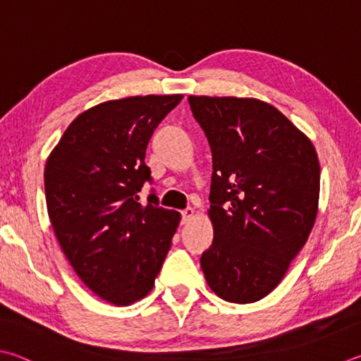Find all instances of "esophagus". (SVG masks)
I'll return each instance as SVG.
<instances>
[{
    "label": "esophagus",
    "mask_w": 361,
    "mask_h": 361,
    "mask_svg": "<svg viewBox=\"0 0 361 361\" xmlns=\"http://www.w3.org/2000/svg\"><path fill=\"white\" fill-rule=\"evenodd\" d=\"M194 208L192 207H188L186 209H183L181 212V222L183 224H188L189 221H191L194 218Z\"/></svg>",
    "instance_id": "34e87169"
}]
</instances>
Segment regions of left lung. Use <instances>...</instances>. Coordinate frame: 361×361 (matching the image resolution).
Returning a JSON list of instances; mask_svg holds the SVG:
<instances>
[{
	"label": "left lung",
	"instance_id": "8db88e82",
	"mask_svg": "<svg viewBox=\"0 0 361 361\" xmlns=\"http://www.w3.org/2000/svg\"><path fill=\"white\" fill-rule=\"evenodd\" d=\"M213 154L214 238L200 257L231 303L267 297L305 246L317 216L320 167L311 140L259 99L189 96Z\"/></svg>",
	"mask_w": 361,
	"mask_h": 361
}]
</instances>
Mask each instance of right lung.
Segmentation results:
<instances>
[{
    "mask_svg": "<svg viewBox=\"0 0 361 361\" xmlns=\"http://www.w3.org/2000/svg\"><path fill=\"white\" fill-rule=\"evenodd\" d=\"M181 94L134 96L78 115L50 153L44 172L49 218L85 286L116 306L153 289L180 224L159 207L145 162L148 142Z\"/></svg>",
    "mask_w": 361,
    "mask_h": 361,
    "instance_id": "add662e5",
    "label": "right lung"
}]
</instances>
